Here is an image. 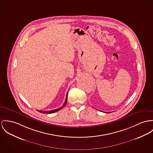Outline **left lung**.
<instances>
[{"mask_svg": "<svg viewBox=\"0 0 153 153\" xmlns=\"http://www.w3.org/2000/svg\"><path fill=\"white\" fill-rule=\"evenodd\" d=\"M106 113H107V112H106Z\"/></svg>", "mask_w": 153, "mask_h": 153, "instance_id": "obj_1", "label": "left lung"}]
</instances>
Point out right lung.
<instances>
[{
  "label": "right lung",
  "mask_w": 153,
  "mask_h": 153,
  "mask_svg": "<svg viewBox=\"0 0 153 153\" xmlns=\"http://www.w3.org/2000/svg\"><path fill=\"white\" fill-rule=\"evenodd\" d=\"M68 92H69V91H68L67 94H66V100H65V101L64 104H63V105L62 106H60L59 108H57V109H53V110H51V111H39V110H38V111H39V112L42 113V114H52V113H55V112L58 111L59 110H60L62 108H63L66 105V103H67V101H68Z\"/></svg>",
  "instance_id": "obj_1"
}]
</instances>
